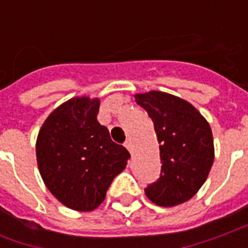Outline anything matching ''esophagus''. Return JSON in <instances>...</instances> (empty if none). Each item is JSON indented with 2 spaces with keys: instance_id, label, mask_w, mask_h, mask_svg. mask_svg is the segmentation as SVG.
I'll list each match as a JSON object with an SVG mask.
<instances>
[{
  "instance_id": "1",
  "label": "esophagus",
  "mask_w": 248,
  "mask_h": 248,
  "mask_svg": "<svg viewBox=\"0 0 248 248\" xmlns=\"http://www.w3.org/2000/svg\"><path fill=\"white\" fill-rule=\"evenodd\" d=\"M124 147H126V149H127L130 153H133V143H131V140H130L124 142Z\"/></svg>"
}]
</instances>
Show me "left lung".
Segmentation results:
<instances>
[{"label":"left lung","mask_w":248,"mask_h":248,"mask_svg":"<svg viewBox=\"0 0 248 248\" xmlns=\"http://www.w3.org/2000/svg\"><path fill=\"white\" fill-rule=\"evenodd\" d=\"M135 102L153 121L161 151V175L146 187V197L162 207L186 202L206 182L213 166L210 124L191 103L167 93L137 94Z\"/></svg>","instance_id":"8db88e82"}]
</instances>
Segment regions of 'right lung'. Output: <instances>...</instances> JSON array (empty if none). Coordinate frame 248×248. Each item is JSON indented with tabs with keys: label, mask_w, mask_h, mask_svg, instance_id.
<instances>
[{
	"label": "right lung",
	"mask_w": 248,
	"mask_h": 248,
	"mask_svg": "<svg viewBox=\"0 0 248 248\" xmlns=\"http://www.w3.org/2000/svg\"><path fill=\"white\" fill-rule=\"evenodd\" d=\"M98 110L97 98H71L47 117L37 138V162L46 187L77 211L97 208L130 158L98 122Z\"/></svg>",
	"instance_id": "add662e5"
}]
</instances>
